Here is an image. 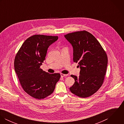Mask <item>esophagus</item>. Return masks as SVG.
<instances>
[{
    "instance_id": "34e87169",
    "label": "esophagus",
    "mask_w": 124,
    "mask_h": 124,
    "mask_svg": "<svg viewBox=\"0 0 124 124\" xmlns=\"http://www.w3.org/2000/svg\"><path fill=\"white\" fill-rule=\"evenodd\" d=\"M68 74H63V73H61V77H66V76H68Z\"/></svg>"
}]
</instances>
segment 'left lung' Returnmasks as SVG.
<instances>
[{"label":"left lung","instance_id":"obj_1","mask_svg":"<svg viewBox=\"0 0 124 124\" xmlns=\"http://www.w3.org/2000/svg\"><path fill=\"white\" fill-rule=\"evenodd\" d=\"M64 37L72 46L73 62H78L81 69L78 77L71 75L75 82L70 90L80 97H88L103 84L108 62L107 54L99 42L87 31H76Z\"/></svg>","mask_w":124,"mask_h":124}]
</instances>
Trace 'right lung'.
I'll list each match as a JSON object with an SVG mask.
<instances>
[{
	"label": "right lung",
	"mask_w": 124,
	"mask_h": 124,
	"mask_svg": "<svg viewBox=\"0 0 124 124\" xmlns=\"http://www.w3.org/2000/svg\"><path fill=\"white\" fill-rule=\"evenodd\" d=\"M58 36L34 35L22 44L14 60V68L24 91L31 97L42 99L51 95L61 74L43 71L40 66L45 59L50 45Z\"/></svg>",
	"instance_id": "1"
}]
</instances>
